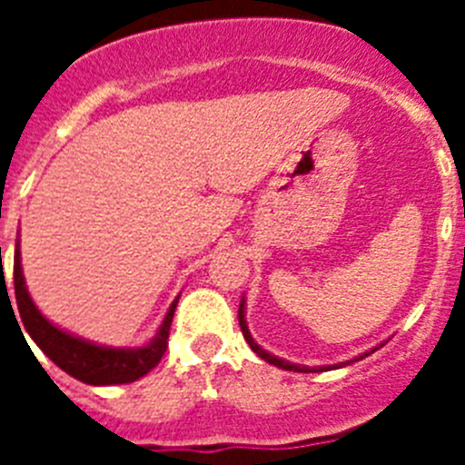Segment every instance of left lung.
Wrapping results in <instances>:
<instances>
[{
    "instance_id": "1",
    "label": "left lung",
    "mask_w": 465,
    "mask_h": 465,
    "mask_svg": "<svg viewBox=\"0 0 465 465\" xmlns=\"http://www.w3.org/2000/svg\"><path fill=\"white\" fill-rule=\"evenodd\" d=\"M240 328H242V332H244V340L246 342H249V347L253 349V351H256L258 356H261L262 361H268V363H272V365H277V368H283V371H295V372H310V368H300V365H293V363H289V361H282V359H277V356H272V354H268V351H265V349H261L258 347L256 342H253L252 340V335H249V328H246V322H244V302H242L240 305ZM368 356V354H365ZM361 359H363V356H361ZM314 372V371H312Z\"/></svg>"
}]
</instances>
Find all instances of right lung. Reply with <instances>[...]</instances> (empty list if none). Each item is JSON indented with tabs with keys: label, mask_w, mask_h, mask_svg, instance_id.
I'll return each mask as SVG.
<instances>
[{
	"label": "right lung",
	"mask_w": 465,
	"mask_h": 465,
	"mask_svg": "<svg viewBox=\"0 0 465 465\" xmlns=\"http://www.w3.org/2000/svg\"><path fill=\"white\" fill-rule=\"evenodd\" d=\"M14 289L15 305H18L20 322H23L18 323V328L25 326V331L30 332V338L39 344L41 351H44L57 368H63L64 372H69V375L76 377V380L85 381V384H127V381L139 380V377H143L146 372L153 371L155 365L160 363V359L165 356L172 316H174L176 302H179V300H174V305L170 307L165 322L160 326V332L155 335V340H151V344H146V347L142 349H106L74 338V335L60 331V328H55L41 316V312L35 307L27 289H25L18 252H15L14 258ZM8 302H11V298H8ZM11 310H14V307H11ZM15 322H18V319H15Z\"/></svg>",
	"instance_id": "right-lung-1"
}]
</instances>
